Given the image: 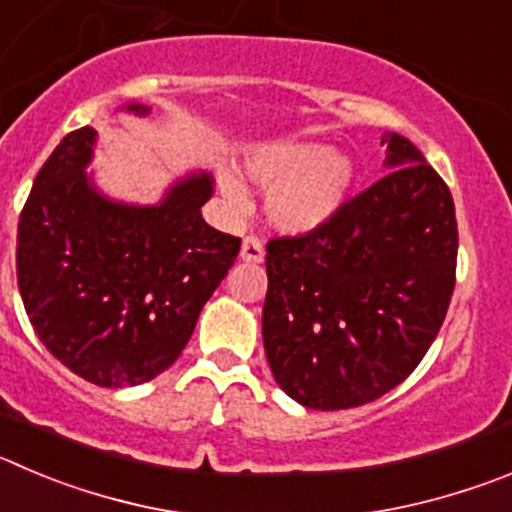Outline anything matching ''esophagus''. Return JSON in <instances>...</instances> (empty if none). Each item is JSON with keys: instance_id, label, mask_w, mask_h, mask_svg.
<instances>
[{"instance_id": "34e87169", "label": "esophagus", "mask_w": 512, "mask_h": 512, "mask_svg": "<svg viewBox=\"0 0 512 512\" xmlns=\"http://www.w3.org/2000/svg\"><path fill=\"white\" fill-rule=\"evenodd\" d=\"M240 257L245 262H262V260H265V247H262L260 237H255V234L245 237V242H242Z\"/></svg>"}]
</instances>
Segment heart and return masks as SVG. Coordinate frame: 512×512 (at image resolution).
Instances as JSON below:
<instances>
[{"label": "heart", "instance_id": "b5f03b06", "mask_svg": "<svg viewBox=\"0 0 512 512\" xmlns=\"http://www.w3.org/2000/svg\"><path fill=\"white\" fill-rule=\"evenodd\" d=\"M245 171L267 194V214L285 232H310L331 222L351 194L356 169L343 154L313 141L262 143L245 159ZM229 197L242 189L232 176L222 179Z\"/></svg>", "mask_w": 512, "mask_h": 512}]
</instances>
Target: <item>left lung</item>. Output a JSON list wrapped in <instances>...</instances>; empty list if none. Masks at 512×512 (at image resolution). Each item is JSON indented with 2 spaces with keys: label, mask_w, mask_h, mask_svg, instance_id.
I'll return each instance as SVG.
<instances>
[{
  "label": "left lung",
  "mask_w": 512,
  "mask_h": 512,
  "mask_svg": "<svg viewBox=\"0 0 512 512\" xmlns=\"http://www.w3.org/2000/svg\"><path fill=\"white\" fill-rule=\"evenodd\" d=\"M384 141L394 171L323 227L267 242V364L280 389L308 409L361 407L399 386L450 308V186L409 138Z\"/></svg>",
  "instance_id": "obj_1"
}]
</instances>
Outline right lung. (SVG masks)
<instances>
[{"instance_id":"obj_1","label":"right lung","mask_w":512,"mask_h":512,"mask_svg":"<svg viewBox=\"0 0 512 512\" xmlns=\"http://www.w3.org/2000/svg\"><path fill=\"white\" fill-rule=\"evenodd\" d=\"M93 141L90 126L68 133L35 176L17 224V285L60 364L105 389L136 386L181 356L242 240L204 222L207 174L179 181L159 207L100 197L85 176Z\"/></svg>"}]
</instances>
